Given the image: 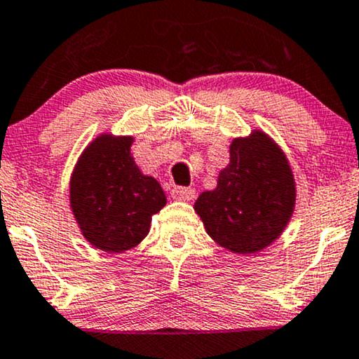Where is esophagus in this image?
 I'll list each match as a JSON object with an SVG mask.
<instances>
[{
	"label": "esophagus",
	"mask_w": 359,
	"mask_h": 359,
	"mask_svg": "<svg viewBox=\"0 0 359 359\" xmlns=\"http://www.w3.org/2000/svg\"><path fill=\"white\" fill-rule=\"evenodd\" d=\"M172 197L175 201H182V202H190L195 197V190L190 187H175L172 190Z\"/></svg>",
	"instance_id": "34e87169"
}]
</instances>
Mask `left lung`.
<instances>
[{
    "label": "left lung",
    "mask_w": 359,
    "mask_h": 359,
    "mask_svg": "<svg viewBox=\"0 0 359 359\" xmlns=\"http://www.w3.org/2000/svg\"><path fill=\"white\" fill-rule=\"evenodd\" d=\"M294 179L281 149L262 130L233 139L217 187L198 195L195 212L207 233L233 253H257L273 243L292 219Z\"/></svg>",
    "instance_id": "obj_1"
}]
</instances>
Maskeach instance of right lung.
Instances as JSON below:
<instances>
[{
    "label": "right lung",
    "instance_id": "add662e5",
    "mask_svg": "<svg viewBox=\"0 0 359 359\" xmlns=\"http://www.w3.org/2000/svg\"><path fill=\"white\" fill-rule=\"evenodd\" d=\"M133 137L99 135L84 149L71 175L69 201L90 245L121 253L142 242L152 215L167 198L161 184L134 162Z\"/></svg>",
    "mask_w": 359,
    "mask_h": 359
}]
</instances>
